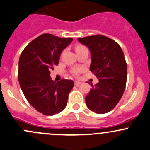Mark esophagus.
Instances as JSON below:
<instances>
[{
	"mask_svg": "<svg viewBox=\"0 0 150 150\" xmlns=\"http://www.w3.org/2000/svg\"><path fill=\"white\" fill-rule=\"evenodd\" d=\"M74 83H75V85L76 86H78V87H79V86H80V85L82 84V83L81 82H80V81H77V80H75V82H74Z\"/></svg>",
	"mask_w": 150,
	"mask_h": 150,
	"instance_id": "34e87169",
	"label": "esophagus"
}]
</instances>
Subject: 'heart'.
I'll return each instance as SVG.
<instances>
[{
    "label": "heart",
    "instance_id": "b5f03b06",
    "mask_svg": "<svg viewBox=\"0 0 150 150\" xmlns=\"http://www.w3.org/2000/svg\"><path fill=\"white\" fill-rule=\"evenodd\" d=\"M87 48L86 47H85L84 45H78L75 47V50L76 51H78V50H83V49H86ZM83 70V69L81 68V67H75V68H73L71 71V73H72V75H73V76H78L80 74V72H81V71Z\"/></svg>",
    "mask_w": 150,
    "mask_h": 150
}]
</instances>
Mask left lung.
I'll list each match as a JSON object with an SVG mask.
<instances>
[{"instance_id":"8db88e82","label":"left lung","mask_w":150,"mask_h":150,"mask_svg":"<svg viewBox=\"0 0 150 150\" xmlns=\"http://www.w3.org/2000/svg\"><path fill=\"white\" fill-rule=\"evenodd\" d=\"M91 52L90 70L99 82L92 86L86 97L90 110L98 114L108 113L116 105L127 84V64L119 44L105 36L97 34L78 39Z\"/></svg>"}]
</instances>
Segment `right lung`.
Masks as SVG:
<instances>
[{"instance_id":"right-lung-1","label":"right lung","mask_w":150,"mask_h":150,"mask_svg":"<svg viewBox=\"0 0 150 150\" xmlns=\"http://www.w3.org/2000/svg\"><path fill=\"white\" fill-rule=\"evenodd\" d=\"M72 42V38L43 34L31 41L20 56L18 78L22 91L29 103L46 116L65 108L74 87L72 80L63 78L56 83L50 78V70L59 64L62 50Z\"/></svg>"}]
</instances>
